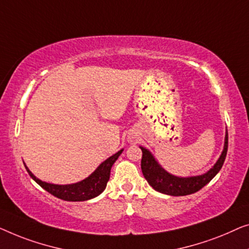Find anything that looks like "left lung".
<instances>
[{
	"label": "left lung",
	"instance_id": "8db88e82",
	"mask_svg": "<svg viewBox=\"0 0 249 249\" xmlns=\"http://www.w3.org/2000/svg\"><path fill=\"white\" fill-rule=\"evenodd\" d=\"M142 150V160H141V169L143 176L148 183L160 193L173 195V196H184L190 195L198 192L201 188L205 186L216 174L219 173L225 162L227 151H228V132L226 134L225 149H223L222 155L220 156L219 160L216 161L214 167L210 169L208 173L201 176L179 178L173 175L168 174L160 167L151 153L148 150L140 146Z\"/></svg>",
	"mask_w": 249,
	"mask_h": 249
}]
</instances>
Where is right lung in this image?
<instances>
[{"mask_svg": "<svg viewBox=\"0 0 249 249\" xmlns=\"http://www.w3.org/2000/svg\"><path fill=\"white\" fill-rule=\"evenodd\" d=\"M123 150L115 153L114 156H111L107 160H105L92 174L90 175L88 178L83 179L82 181L72 185H54V184H48L45 181H41L34 176L31 174V171L26 167L28 174L30 175V177L36 181L38 185H40L45 191H47L48 193L54 195L55 197H58L64 201L70 202H81L87 201V199L93 198L96 196L103 193V191L106 188L107 181L109 180L110 176V169L115 161L117 160L118 157L121 156V153Z\"/></svg>", "mask_w": 249, "mask_h": 249, "instance_id": "obj_1", "label": "right lung"}]
</instances>
